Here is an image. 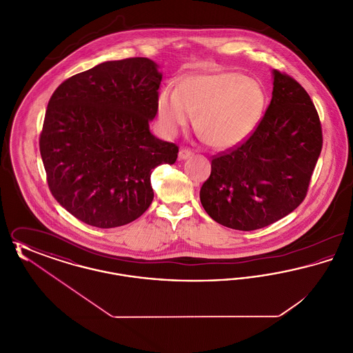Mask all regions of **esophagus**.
<instances>
[{
	"label": "esophagus",
	"instance_id": "esophagus-1",
	"mask_svg": "<svg viewBox=\"0 0 353 353\" xmlns=\"http://www.w3.org/2000/svg\"><path fill=\"white\" fill-rule=\"evenodd\" d=\"M193 156V153L192 152L189 151V150H180V152H179V159L180 160H186V159H189V157H192Z\"/></svg>",
	"mask_w": 353,
	"mask_h": 353
}]
</instances>
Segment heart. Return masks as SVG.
Returning a JSON list of instances; mask_svg holds the SVG:
<instances>
[{
    "label": "heart",
    "instance_id": "1",
    "mask_svg": "<svg viewBox=\"0 0 353 353\" xmlns=\"http://www.w3.org/2000/svg\"><path fill=\"white\" fill-rule=\"evenodd\" d=\"M266 104L258 81L234 71L190 74L177 88L164 87L157 95L163 131L176 134L192 117L196 130L216 150L241 144L256 128Z\"/></svg>",
    "mask_w": 353,
    "mask_h": 353
}]
</instances>
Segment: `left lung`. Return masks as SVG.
Segmentation results:
<instances>
[{
    "label": "left lung",
    "mask_w": 353,
    "mask_h": 353,
    "mask_svg": "<svg viewBox=\"0 0 353 353\" xmlns=\"http://www.w3.org/2000/svg\"><path fill=\"white\" fill-rule=\"evenodd\" d=\"M323 144L316 108L291 77L272 70V98L254 134L212 160L200 190L205 212L221 225L250 232L302 203Z\"/></svg>",
    "instance_id": "left-lung-1"
}]
</instances>
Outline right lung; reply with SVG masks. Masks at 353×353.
I'll return each mask as SVG.
<instances>
[{"instance_id": "add662e5", "label": "right lung", "mask_w": 353, "mask_h": 353, "mask_svg": "<svg viewBox=\"0 0 353 353\" xmlns=\"http://www.w3.org/2000/svg\"><path fill=\"white\" fill-rule=\"evenodd\" d=\"M163 74L148 58L103 62L51 95L39 151L52 196L87 225L110 229L152 203V169L174 164L176 144L151 134Z\"/></svg>"}]
</instances>
